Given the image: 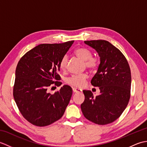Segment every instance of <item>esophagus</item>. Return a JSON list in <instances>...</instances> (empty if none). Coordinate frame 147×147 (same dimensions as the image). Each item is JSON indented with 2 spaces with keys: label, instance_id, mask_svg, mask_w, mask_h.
<instances>
[{
  "label": "esophagus",
  "instance_id": "obj_1",
  "mask_svg": "<svg viewBox=\"0 0 147 147\" xmlns=\"http://www.w3.org/2000/svg\"><path fill=\"white\" fill-rule=\"evenodd\" d=\"M73 91L74 93H80V92H82V90L80 89H78V88H73Z\"/></svg>",
  "mask_w": 147,
  "mask_h": 147
}]
</instances>
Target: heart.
I'll return each mask as SVG.
<instances>
[{
  "label": "heart",
  "mask_w": 147,
  "mask_h": 147,
  "mask_svg": "<svg viewBox=\"0 0 147 147\" xmlns=\"http://www.w3.org/2000/svg\"><path fill=\"white\" fill-rule=\"evenodd\" d=\"M74 54L78 57L85 61V64L86 68L91 71H94L98 66V59L95 57H92V53L87 48L81 47L76 49ZM68 57L67 55L62 56L60 62L59 67L62 70H65L67 67ZM88 76L86 74H76L68 78L66 80V83L76 88H82L85 85Z\"/></svg>",
  "instance_id": "heart-1"
}]
</instances>
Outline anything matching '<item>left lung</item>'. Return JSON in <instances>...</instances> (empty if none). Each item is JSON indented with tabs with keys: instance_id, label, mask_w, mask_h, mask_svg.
Returning a JSON list of instances; mask_svg holds the SVG:
<instances>
[{
	"instance_id": "1",
	"label": "left lung",
	"mask_w": 147,
	"mask_h": 147,
	"mask_svg": "<svg viewBox=\"0 0 147 147\" xmlns=\"http://www.w3.org/2000/svg\"><path fill=\"white\" fill-rule=\"evenodd\" d=\"M97 52L100 59L97 72L92 79L98 86L95 97L90 90H83L85 100L81 105L87 119L99 125L111 123L120 117L130 98L131 76L126 57L119 50L106 40L85 41Z\"/></svg>"
}]
</instances>
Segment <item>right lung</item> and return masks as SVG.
I'll return each instance as SVG.
<instances>
[{
    "mask_svg": "<svg viewBox=\"0 0 147 147\" xmlns=\"http://www.w3.org/2000/svg\"><path fill=\"white\" fill-rule=\"evenodd\" d=\"M74 41L43 43L26 52L16 69L13 88L14 100L23 116L36 126H46L62 117L73 93L64 85L51 94L47 89L61 85L59 62Z\"/></svg>",
    "mask_w": 147,
    "mask_h": 147,
    "instance_id": "1",
    "label": "right lung"
}]
</instances>
